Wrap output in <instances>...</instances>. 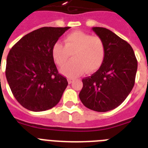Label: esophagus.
I'll return each mask as SVG.
<instances>
[{
    "mask_svg": "<svg viewBox=\"0 0 148 148\" xmlns=\"http://www.w3.org/2000/svg\"><path fill=\"white\" fill-rule=\"evenodd\" d=\"M68 84H72V83H73V80H72V79H71V78H68Z\"/></svg>",
    "mask_w": 148,
    "mask_h": 148,
    "instance_id": "34e87169",
    "label": "esophagus"
}]
</instances>
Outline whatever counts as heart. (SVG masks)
I'll return each mask as SVG.
<instances>
[{
  "label": "heart",
  "instance_id": "b5f03b06",
  "mask_svg": "<svg viewBox=\"0 0 148 148\" xmlns=\"http://www.w3.org/2000/svg\"><path fill=\"white\" fill-rule=\"evenodd\" d=\"M64 45L56 42L52 55L59 66H62L73 54V60L64 65L61 72L68 77L74 78L84 74L99 70L105 58V44L98 36H91L83 32H71L65 36Z\"/></svg>",
  "mask_w": 148,
  "mask_h": 148
}]
</instances>
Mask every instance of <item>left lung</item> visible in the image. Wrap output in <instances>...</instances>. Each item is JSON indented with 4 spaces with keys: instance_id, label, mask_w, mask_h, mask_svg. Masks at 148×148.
<instances>
[{
    "instance_id": "8db88e82",
    "label": "left lung",
    "mask_w": 148,
    "mask_h": 148,
    "mask_svg": "<svg viewBox=\"0 0 148 148\" xmlns=\"http://www.w3.org/2000/svg\"><path fill=\"white\" fill-rule=\"evenodd\" d=\"M92 31L104 42L105 58L97 71L82 80L79 97L89 109L106 112L121 105L132 91L138 62L131 46L114 32L101 27Z\"/></svg>"
}]
</instances>
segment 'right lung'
<instances>
[{"instance_id":"right-lung-1","label":"right lung","mask_w":148,"mask_h":148,"mask_svg":"<svg viewBox=\"0 0 148 148\" xmlns=\"http://www.w3.org/2000/svg\"><path fill=\"white\" fill-rule=\"evenodd\" d=\"M70 27H43L21 38L9 52L6 77L14 97L32 111L49 110L58 104L68 86L59 74L52 49Z\"/></svg>"}]
</instances>
